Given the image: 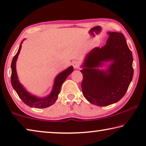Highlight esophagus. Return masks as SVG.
I'll use <instances>...</instances> for the list:
<instances>
[{"label":"esophagus","mask_w":146,"mask_h":146,"mask_svg":"<svg viewBox=\"0 0 146 146\" xmlns=\"http://www.w3.org/2000/svg\"><path fill=\"white\" fill-rule=\"evenodd\" d=\"M72 65L75 69H78L79 68V66H80V63L77 60H74L72 62Z\"/></svg>","instance_id":"34e87169"}]
</instances>
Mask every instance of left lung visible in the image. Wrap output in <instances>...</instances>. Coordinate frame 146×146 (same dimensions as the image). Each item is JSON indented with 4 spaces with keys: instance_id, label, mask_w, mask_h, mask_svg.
<instances>
[{
    "instance_id": "obj_1",
    "label": "left lung",
    "mask_w": 146,
    "mask_h": 146,
    "mask_svg": "<svg viewBox=\"0 0 146 146\" xmlns=\"http://www.w3.org/2000/svg\"><path fill=\"white\" fill-rule=\"evenodd\" d=\"M105 46L93 49L86 56L80 70L84 97L90 103L106 106L119 101L127 90L133 76V55L123 35L109 32ZM112 62L106 71L97 68L104 61Z\"/></svg>"
}]
</instances>
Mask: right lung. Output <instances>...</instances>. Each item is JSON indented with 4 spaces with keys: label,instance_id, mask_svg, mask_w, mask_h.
Returning a JSON list of instances; mask_svg holds the SVG:
<instances>
[{
    "label": "right lung",
    "instance_id": "right-lung-1",
    "mask_svg": "<svg viewBox=\"0 0 146 146\" xmlns=\"http://www.w3.org/2000/svg\"><path fill=\"white\" fill-rule=\"evenodd\" d=\"M22 44V43H21ZM22 45H20L19 50L12 60L11 62V82L13 88L19 95L20 98L23 100V102L26 104L27 106L31 108H46L53 105L56 102L58 98V95L60 93L62 84L66 80L68 75L73 72V67L70 66L66 70L56 76L55 78V82L53 90L50 95L45 98H37L35 96L31 95L28 91H26L23 86L21 84L17 77L16 71V61L18 58L19 54L21 51Z\"/></svg>",
    "mask_w": 146,
    "mask_h": 146
}]
</instances>
